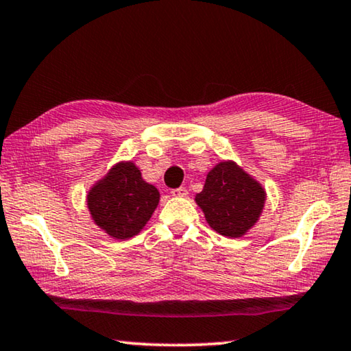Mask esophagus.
Returning a JSON list of instances; mask_svg holds the SVG:
<instances>
[{"instance_id": "1", "label": "esophagus", "mask_w": 351, "mask_h": 351, "mask_svg": "<svg viewBox=\"0 0 351 351\" xmlns=\"http://www.w3.org/2000/svg\"><path fill=\"white\" fill-rule=\"evenodd\" d=\"M171 195L178 197V198H184L187 197V189L186 187H178L175 191H171Z\"/></svg>"}]
</instances>
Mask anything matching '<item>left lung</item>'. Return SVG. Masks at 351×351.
I'll return each mask as SVG.
<instances>
[{
	"label": "left lung",
	"mask_w": 351,
	"mask_h": 351,
	"mask_svg": "<svg viewBox=\"0 0 351 351\" xmlns=\"http://www.w3.org/2000/svg\"><path fill=\"white\" fill-rule=\"evenodd\" d=\"M267 192L254 176L234 160L213 167L195 203L214 231L225 237H243L263 215Z\"/></svg>",
	"instance_id": "1"
}]
</instances>
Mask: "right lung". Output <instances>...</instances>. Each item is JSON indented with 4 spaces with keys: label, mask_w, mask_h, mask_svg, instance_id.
I'll return each mask as SVG.
<instances>
[{
    "label": "right lung",
    "mask_w": 351,
    "mask_h": 351,
    "mask_svg": "<svg viewBox=\"0 0 351 351\" xmlns=\"http://www.w3.org/2000/svg\"><path fill=\"white\" fill-rule=\"evenodd\" d=\"M160 193L132 160H120L87 191L90 217L106 234L126 241L141 232L158 208Z\"/></svg>",
    "instance_id": "1"
}]
</instances>
